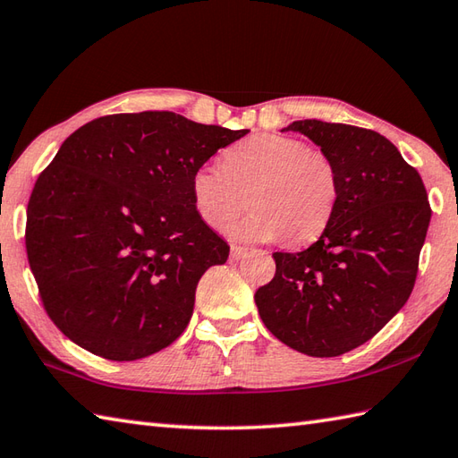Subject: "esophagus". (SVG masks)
Returning <instances> with one entry per match:
<instances>
[{
	"label": "esophagus",
	"instance_id": "1",
	"mask_svg": "<svg viewBox=\"0 0 458 458\" xmlns=\"http://www.w3.org/2000/svg\"><path fill=\"white\" fill-rule=\"evenodd\" d=\"M246 254H248L246 248H240V246H232L230 248V259H234V261L242 259Z\"/></svg>",
	"mask_w": 458,
	"mask_h": 458
}]
</instances>
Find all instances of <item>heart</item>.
I'll return each instance as SVG.
<instances>
[{
  "label": "heart",
  "instance_id": "heart-1",
  "mask_svg": "<svg viewBox=\"0 0 458 458\" xmlns=\"http://www.w3.org/2000/svg\"><path fill=\"white\" fill-rule=\"evenodd\" d=\"M250 214L228 228L248 242L305 244L327 228L336 208L340 177L323 151L281 133H258L224 151L222 165L204 163L191 174V199L199 218L220 230L236 216L242 194Z\"/></svg>",
  "mask_w": 458,
  "mask_h": 458
}]
</instances>
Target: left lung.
<instances>
[{"label": "left lung", "mask_w": 458, "mask_h": 458, "mask_svg": "<svg viewBox=\"0 0 458 458\" xmlns=\"http://www.w3.org/2000/svg\"><path fill=\"white\" fill-rule=\"evenodd\" d=\"M299 131L336 165L340 194L313 246L276 251V276L256 291L264 325L317 358L368 343L410 299L431 220L425 184L377 131L299 120Z\"/></svg>", "instance_id": "8db88e82"}]
</instances>
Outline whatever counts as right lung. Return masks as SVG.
<instances>
[{"mask_svg":"<svg viewBox=\"0 0 458 458\" xmlns=\"http://www.w3.org/2000/svg\"><path fill=\"white\" fill-rule=\"evenodd\" d=\"M246 133L140 112L64 140L38 174L25 226L38 295L64 336L125 362L182 335L199 279L230 254L194 210L191 174Z\"/></svg>","mask_w":458,"mask_h":458,"instance_id":"1","label":"right lung"}]
</instances>
